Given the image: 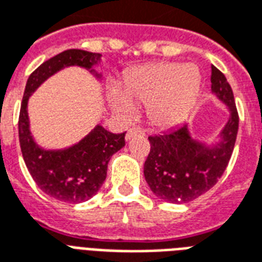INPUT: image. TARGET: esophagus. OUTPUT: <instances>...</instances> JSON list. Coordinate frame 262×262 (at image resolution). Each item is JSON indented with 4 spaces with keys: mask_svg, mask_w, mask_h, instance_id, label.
Segmentation results:
<instances>
[{
    "mask_svg": "<svg viewBox=\"0 0 262 262\" xmlns=\"http://www.w3.org/2000/svg\"><path fill=\"white\" fill-rule=\"evenodd\" d=\"M134 137H145V131L139 127H133V128H129L125 134V139L129 141V139H133Z\"/></svg>",
    "mask_w": 262,
    "mask_h": 262,
    "instance_id": "34e87169",
    "label": "esophagus"
}]
</instances>
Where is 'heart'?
I'll use <instances>...</instances> for the list:
<instances>
[{
    "mask_svg": "<svg viewBox=\"0 0 262 262\" xmlns=\"http://www.w3.org/2000/svg\"><path fill=\"white\" fill-rule=\"evenodd\" d=\"M201 74L192 64L153 62L127 72L120 89L108 93L111 108L123 116L134 112V105L146 103L151 124L168 128L179 124L195 102Z\"/></svg>",
    "mask_w": 262,
    "mask_h": 262,
    "instance_id": "heart-1",
    "label": "heart"
}]
</instances>
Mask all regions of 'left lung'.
Here are the masks:
<instances>
[{
  "label": "left lung",
  "instance_id": "8db88e82",
  "mask_svg": "<svg viewBox=\"0 0 262 262\" xmlns=\"http://www.w3.org/2000/svg\"><path fill=\"white\" fill-rule=\"evenodd\" d=\"M212 91L230 109V119L212 146L194 141L187 124L149 137L150 151L143 173L160 200L187 204L217 183L230 163L239 127L234 93L222 71L212 66Z\"/></svg>",
  "mask_w": 262,
  "mask_h": 262
}]
</instances>
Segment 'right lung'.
<instances>
[{"label":"right lung","instance_id":"right-lung-1","mask_svg":"<svg viewBox=\"0 0 262 262\" xmlns=\"http://www.w3.org/2000/svg\"><path fill=\"white\" fill-rule=\"evenodd\" d=\"M101 54L70 49L40 64L27 80L19 115V141L24 163L38 187L54 200L78 204L90 200L106 179L108 163L125 145V133L112 134L97 125L76 145L62 150H45L36 145L30 133L27 102L30 95L52 75L71 66L98 64ZM97 75V74H95ZM98 76V75H97Z\"/></svg>","mask_w":262,"mask_h":262}]
</instances>
